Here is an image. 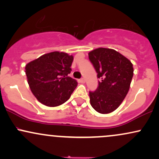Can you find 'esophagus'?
Masks as SVG:
<instances>
[{
  "mask_svg": "<svg viewBox=\"0 0 159 159\" xmlns=\"http://www.w3.org/2000/svg\"><path fill=\"white\" fill-rule=\"evenodd\" d=\"M79 81L81 82V83H82V84H84L85 83V79L84 78H81V79L79 80Z\"/></svg>",
  "mask_w": 159,
  "mask_h": 159,
  "instance_id": "obj_1",
  "label": "esophagus"
}]
</instances>
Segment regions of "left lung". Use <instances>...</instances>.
Instances as JSON below:
<instances>
[{
    "label": "left lung",
    "instance_id": "1",
    "mask_svg": "<svg viewBox=\"0 0 159 159\" xmlns=\"http://www.w3.org/2000/svg\"><path fill=\"white\" fill-rule=\"evenodd\" d=\"M97 78V89L90 91V105L100 114H109L120 106L129 92L133 65L114 49L98 48L88 54Z\"/></svg>",
    "mask_w": 159,
    "mask_h": 159
}]
</instances>
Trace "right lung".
Segmentation results:
<instances>
[{"label": "right lung", "instance_id": "1", "mask_svg": "<svg viewBox=\"0 0 159 159\" xmlns=\"http://www.w3.org/2000/svg\"><path fill=\"white\" fill-rule=\"evenodd\" d=\"M73 56L54 52L39 57L25 66V74L30 90L43 105L56 107L70 98L77 81L68 76Z\"/></svg>", "mask_w": 159, "mask_h": 159}]
</instances>
